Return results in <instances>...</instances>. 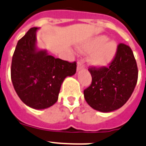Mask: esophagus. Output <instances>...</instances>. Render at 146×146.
Instances as JSON below:
<instances>
[{
  "mask_svg": "<svg viewBox=\"0 0 146 146\" xmlns=\"http://www.w3.org/2000/svg\"><path fill=\"white\" fill-rule=\"evenodd\" d=\"M84 68V65H83V62H82V61H78V63H77V70H81Z\"/></svg>",
  "mask_w": 146,
  "mask_h": 146,
  "instance_id": "34e87169",
  "label": "esophagus"
}]
</instances>
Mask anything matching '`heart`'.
Wrapping results in <instances>:
<instances>
[{"label":"heart","instance_id":"1","mask_svg":"<svg viewBox=\"0 0 146 146\" xmlns=\"http://www.w3.org/2000/svg\"><path fill=\"white\" fill-rule=\"evenodd\" d=\"M105 36H99L87 42L81 48L87 52H92L88 62L91 65L100 68L111 62L117 50V45L114 41H106Z\"/></svg>","mask_w":146,"mask_h":146}]
</instances>
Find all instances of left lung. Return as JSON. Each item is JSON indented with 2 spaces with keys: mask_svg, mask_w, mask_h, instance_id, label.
Wrapping results in <instances>:
<instances>
[{
  "mask_svg": "<svg viewBox=\"0 0 146 146\" xmlns=\"http://www.w3.org/2000/svg\"><path fill=\"white\" fill-rule=\"evenodd\" d=\"M92 84L84 90L87 103L101 112L122 107L131 97L138 78L136 60L131 48L123 43L109 68H90Z\"/></svg>",
  "mask_w": 146,
  "mask_h": 146,
  "instance_id": "8db88e82",
  "label": "left lung"
}]
</instances>
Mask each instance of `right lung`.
<instances>
[{"mask_svg": "<svg viewBox=\"0 0 146 146\" xmlns=\"http://www.w3.org/2000/svg\"><path fill=\"white\" fill-rule=\"evenodd\" d=\"M31 28L18 42L12 56L11 78L20 100L35 110H44L57 101L64 78L76 72V62L49 55L36 46V31Z\"/></svg>", "mask_w": 146, "mask_h": 146, "instance_id": "obj_1", "label": "right lung"}]
</instances>
